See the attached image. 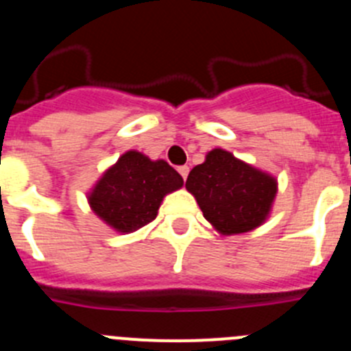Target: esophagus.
Instances as JSON below:
<instances>
[{
	"mask_svg": "<svg viewBox=\"0 0 351 351\" xmlns=\"http://www.w3.org/2000/svg\"><path fill=\"white\" fill-rule=\"evenodd\" d=\"M189 171H190L189 166H180V168H178V173L182 175L183 180H186V176H189Z\"/></svg>",
	"mask_w": 351,
	"mask_h": 351,
	"instance_id": "obj_1",
	"label": "esophagus"
}]
</instances>
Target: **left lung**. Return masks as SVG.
<instances>
[{"label":"left lung","instance_id":"1","mask_svg":"<svg viewBox=\"0 0 351 351\" xmlns=\"http://www.w3.org/2000/svg\"><path fill=\"white\" fill-rule=\"evenodd\" d=\"M185 186L221 234L247 233L261 226L278 192L273 176L223 149H213L206 161L190 171Z\"/></svg>","mask_w":351,"mask_h":351}]
</instances>
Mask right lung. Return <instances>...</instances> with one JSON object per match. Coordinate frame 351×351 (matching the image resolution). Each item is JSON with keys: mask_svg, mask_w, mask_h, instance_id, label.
<instances>
[{"mask_svg": "<svg viewBox=\"0 0 351 351\" xmlns=\"http://www.w3.org/2000/svg\"><path fill=\"white\" fill-rule=\"evenodd\" d=\"M183 178L166 161L128 151L111 166L89 195L94 213L120 233H132L158 216L162 197L182 189Z\"/></svg>", "mask_w": 351, "mask_h": 351, "instance_id": "1", "label": "right lung"}]
</instances>
